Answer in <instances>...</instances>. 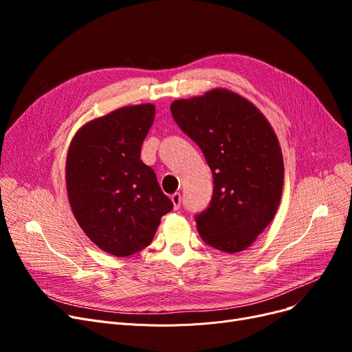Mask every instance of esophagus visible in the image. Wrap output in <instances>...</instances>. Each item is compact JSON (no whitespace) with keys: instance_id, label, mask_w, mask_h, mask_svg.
<instances>
[{"instance_id":"34e87169","label":"esophagus","mask_w":352,"mask_h":352,"mask_svg":"<svg viewBox=\"0 0 352 352\" xmlns=\"http://www.w3.org/2000/svg\"><path fill=\"white\" fill-rule=\"evenodd\" d=\"M171 201H173V204H174V208L178 210L181 207V194L179 192L173 194L171 195Z\"/></svg>"}]
</instances>
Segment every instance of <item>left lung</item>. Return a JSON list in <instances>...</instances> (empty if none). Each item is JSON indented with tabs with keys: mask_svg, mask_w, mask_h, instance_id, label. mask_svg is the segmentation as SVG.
I'll return each instance as SVG.
<instances>
[{
	"mask_svg": "<svg viewBox=\"0 0 352 352\" xmlns=\"http://www.w3.org/2000/svg\"><path fill=\"white\" fill-rule=\"evenodd\" d=\"M171 114L212 171L211 202L195 215L202 241L228 254L247 250L283 194L284 161L272 126L252 102L224 88L177 100Z\"/></svg>",
	"mask_w": 352,
	"mask_h": 352,
	"instance_id": "obj_1",
	"label": "left lung"
}]
</instances>
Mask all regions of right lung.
Here are the masks:
<instances>
[{"instance_id":"obj_1","label":"right lung","mask_w":352,"mask_h":352,"mask_svg":"<svg viewBox=\"0 0 352 352\" xmlns=\"http://www.w3.org/2000/svg\"><path fill=\"white\" fill-rule=\"evenodd\" d=\"M155 107L118 108L87 122L67 154V192L77 223L98 248L116 256L151 244L161 217L174 207L141 145L154 122Z\"/></svg>"}]
</instances>
